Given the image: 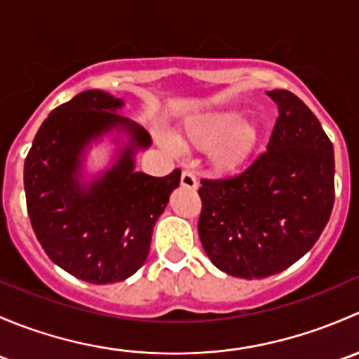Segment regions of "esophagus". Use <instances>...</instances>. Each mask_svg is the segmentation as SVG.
<instances>
[{
	"label": "esophagus",
	"mask_w": 359,
	"mask_h": 359,
	"mask_svg": "<svg viewBox=\"0 0 359 359\" xmlns=\"http://www.w3.org/2000/svg\"><path fill=\"white\" fill-rule=\"evenodd\" d=\"M180 184H182L184 187H187V189H196L198 187L196 177H194V173L189 172V170L182 172V175H180Z\"/></svg>",
	"instance_id": "34e87169"
}]
</instances>
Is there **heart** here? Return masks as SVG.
<instances>
[{"label": "heart", "mask_w": 359, "mask_h": 359, "mask_svg": "<svg viewBox=\"0 0 359 359\" xmlns=\"http://www.w3.org/2000/svg\"><path fill=\"white\" fill-rule=\"evenodd\" d=\"M187 146L208 149L219 170H234L248 158L257 142L255 125L241 121L238 111H212L187 123L182 135Z\"/></svg>", "instance_id": "obj_1"}]
</instances>
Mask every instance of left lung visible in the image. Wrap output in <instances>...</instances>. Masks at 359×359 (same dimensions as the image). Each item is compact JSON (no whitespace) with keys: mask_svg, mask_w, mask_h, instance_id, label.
<instances>
[{"mask_svg":"<svg viewBox=\"0 0 359 359\" xmlns=\"http://www.w3.org/2000/svg\"><path fill=\"white\" fill-rule=\"evenodd\" d=\"M267 95L278 116L266 153L243 172L201 180L198 233L224 273L260 280L288 269L323 233L335 200L334 146L288 90Z\"/></svg>","mask_w":359,"mask_h":359,"instance_id":"left-lung-1","label":"left lung"}]
</instances>
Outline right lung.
<instances>
[{
	"mask_svg": "<svg viewBox=\"0 0 359 359\" xmlns=\"http://www.w3.org/2000/svg\"><path fill=\"white\" fill-rule=\"evenodd\" d=\"M123 106L102 90L78 93L50 112L24 163L36 238L52 262L93 285L118 283L144 266L154 224L180 184L179 168L166 177L137 172L135 154L153 140L116 112ZM109 133L122 146L109 169L86 181V153Z\"/></svg>",
	"mask_w": 359,
	"mask_h": 359,
	"instance_id": "right-lung-1",
	"label": "right lung"
}]
</instances>
